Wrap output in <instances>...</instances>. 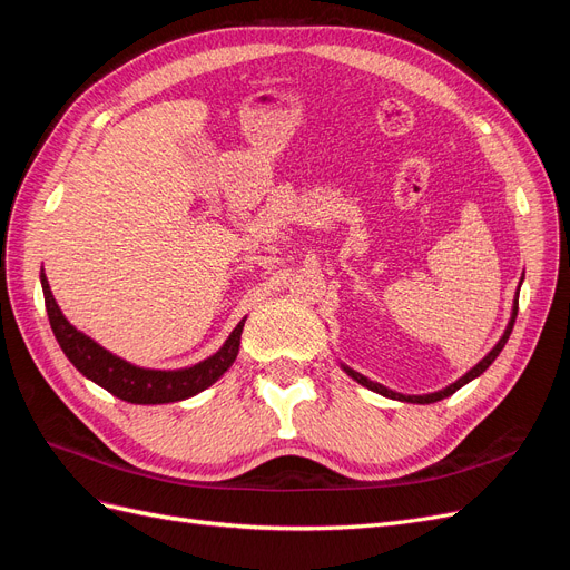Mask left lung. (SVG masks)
<instances>
[{"instance_id":"left-lung-1","label":"left lung","mask_w":570,"mask_h":570,"mask_svg":"<svg viewBox=\"0 0 570 570\" xmlns=\"http://www.w3.org/2000/svg\"><path fill=\"white\" fill-rule=\"evenodd\" d=\"M519 289H521V285H519ZM515 314H519V299L513 302V312H511V321H509V325H507V331H504V335H502V340H499L494 347H492V352L482 358V361H478V364L465 373V375H461L456 383H452L450 387H444V390H440V392H430V394H400V392H392V390H387V387H383L381 383H373V381H368L366 375H361V373H356V371H352L350 366H342L344 368V373L347 375H352L354 381L358 383V385H364V387H368V390H373V392H377V394H383V396H390V400H400V402H411V404H433V402H440V400H444V396H450V394H454L459 387H463L465 383H471L473 377H478L482 371H488L490 368V364L492 361L499 356V352L504 350V344H507V340H509V335H511V331H513V323H515Z\"/></svg>"}]
</instances>
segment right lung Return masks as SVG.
<instances>
[{
	"label": "right lung",
	"instance_id": "1",
	"mask_svg": "<svg viewBox=\"0 0 570 570\" xmlns=\"http://www.w3.org/2000/svg\"><path fill=\"white\" fill-rule=\"evenodd\" d=\"M40 281H42L49 325L51 331H55V337L59 342V347L63 350V354L68 356V361H71L85 377H90L92 383L105 387L107 392H111L124 402L168 404V402L187 400V396H195L197 392L214 385L218 377L233 366V361L239 352V335H243L247 318L237 323L226 344H223L214 356L199 361L195 366L180 368V371H154V368L132 366L128 361L107 352L105 347H99V344L85 333L76 331V327L61 314L59 304L55 302V295H51L45 273L40 275Z\"/></svg>",
	"mask_w": 570,
	"mask_h": 570
}]
</instances>
